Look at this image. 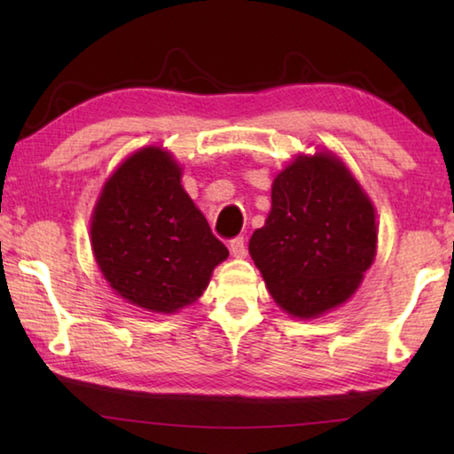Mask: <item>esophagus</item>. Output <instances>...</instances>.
<instances>
[{
    "instance_id": "1",
    "label": "esophagus",
    "mask_w": 454,
    "mask_h": 454,
    "mask_svg": "<svg viewBox=\"0 0 454 454\" xmlns=\"http://www.w3.org/2000/svg\"><path fill=\"white\" fill-rule=\"evenodd\" d=\"M230 252H232V256H236V258H244L246 256V240H244V236H236V238H232V240H230Z\"/></svg>"
}]
</instances>
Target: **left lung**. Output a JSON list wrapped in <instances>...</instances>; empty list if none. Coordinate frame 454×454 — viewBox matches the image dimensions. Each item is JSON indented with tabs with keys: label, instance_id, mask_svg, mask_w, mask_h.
<instances>
[{
	"label": "left lung",
	"instance_id": "left-lung-1",
	"mask_svg": "<svg viewBox=\"0 0 454 454\" xmlns=\"http://www.w3.org/2000/svg\"><path fill=\"white\" fill-rule=\"evenodd\" d=\"M248 250L284 310L318 317L348 301L371 268L374 208L340 160L298 156L276 176L272 210Z\"/></svg>",
	"mask_w": 454,
	"mask_h": 454
}]
</instances>
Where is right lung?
Listing matches in <instances>:
<instances>
[{"label": "right lung", "instance_id": "add662e5", "mask_svg": "<svg viewBox=\"0 0 454 454\" xmlns=\"http://www.w3.org/2000/svg\"><path fill=\"white\" fill-rule=\"evenodd\" d=\"M180 166L160 148L129 156L106 182L91 218L96 262L140 309L170 314L196 302L228 258L190 196Z\"/></svg>", "mask_w": 454, "mask_h": 454}]
</instances>
